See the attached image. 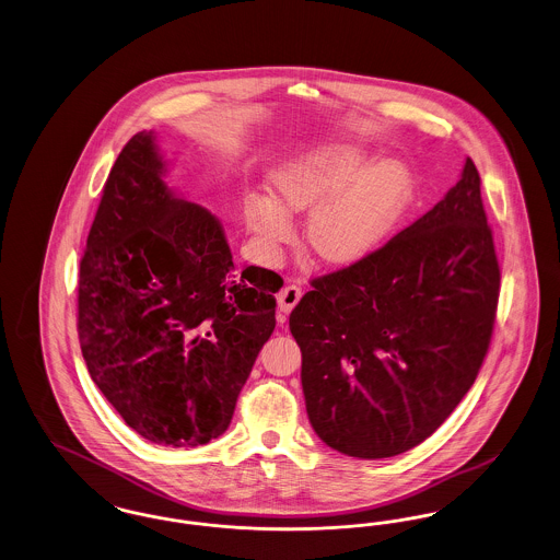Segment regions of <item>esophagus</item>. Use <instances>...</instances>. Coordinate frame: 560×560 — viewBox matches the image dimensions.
<instances>
[{"label": "esophagus", "mask_w": 560, "mask_h": 560, "mask_svg": "<svg viewBox=\"0 0 560 560\" xmlns=\"http://www.w3.org/2000/svg\"><path fill=\"white\" fill-rule=\"evenodd\" d=\"M302 290L298 285H285L281 292L277 293V302H279V311L281 313H290L293 306L300 302Z\"/></svg>", "instance_id": "34e87169"}]
</instances>
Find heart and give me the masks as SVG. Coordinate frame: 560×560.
Here are the masks:
<instances>
[{"label":"heart","instance_id":"1","mask_svg":"<svg viewBox=\"0 0 560 560\" xmlns=\"http://www.w3.org/2000/svg\"><path fill=\"white\" fill-rule=\"evenodd\" d=\"M279 195L260 197L249 220L256 233L270 243L292 235L284 212L313 213L306 226L311 252L327 265H352L390 235L411 203L413 183L405 167L388 163L373 167L359 149H338L300 161L275 178Z\"/></svg>","mask_w":560,"mask_h":560}]
</instances>
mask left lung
<instances>
[{"label": "left lung", "mask_w": 560, "mask_h": 560, "mask_svg": "<svg viewBox=\"0 0 560 560\" xmlns=\"http://www.w3.org/2000/svg\"><path fill=\"white\" fill-rule=\"evenodd\" d=\"M290 315L320 441L361 459L427 441L489 350L500 265L468 158L422 218L350 267L315 277Z\"/></svg>", "instance_id": "1"}]
</instances>
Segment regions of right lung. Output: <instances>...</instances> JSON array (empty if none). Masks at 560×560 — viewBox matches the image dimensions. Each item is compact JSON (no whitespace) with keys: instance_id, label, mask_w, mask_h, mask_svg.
Here are the masks:
<instances>
[{"instance_id":"1","label":"right lung","mask_w":560,"mask_h":560,"mask_svg":"<svg viewBox=\"0 0 560 560\" xmlns=\"http://www.w3.org/2000/svg\"><path fill=\"white\" fill-rule=\"evenodd\" d=\"M165 172L147 130L110 167L81 256L78 331L88 372L128 427L197 447L231 424L283 279L237 270L220 220L176 197Z\"/></svg>"}]
</instances>
